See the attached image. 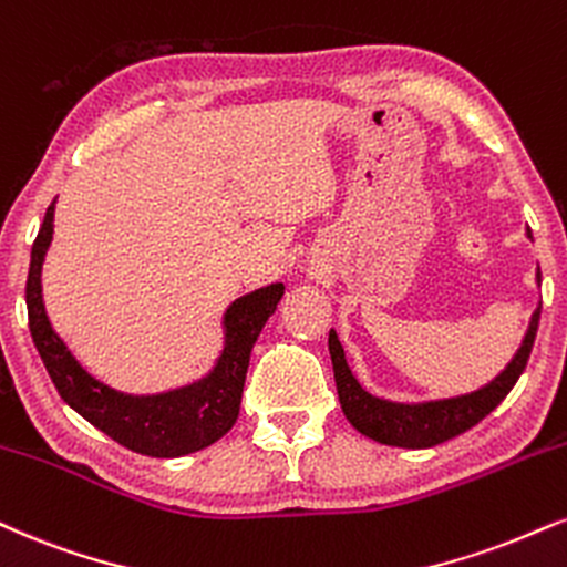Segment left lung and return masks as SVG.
<instances>
[{"label": "left lung", "instance_id": "1", "mask_svg": "<svg viewBox=\"0 0 567 567\" xmlns=\"http://www.w3.org/2000/svg\"><path fill=\"white\" fill-rule=\"evenodd\" d=\"M536 282H542V275H538V271ZM538 317H542V306H536L520 349L515 351L513 361H509L491 383L478 388V391L452 395V399L417 401V404L380 399V395H372L367 388H361L357 374L351 372L349 361H346V351L343 346H340L338 332L330 330V357L332 372H336L340 409H343L346 420H349L361 435H367V439L378 443H385V446L431 449L435 443L454 439V435L478 425L486 414H491L502 404L504 395L513 391L517 378H520L525 364H528L530 349H534Z\"/></svg>", "mask_w": 567, "mask_h": 567}]
</instances>
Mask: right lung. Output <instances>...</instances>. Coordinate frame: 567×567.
<instances>
[{
    "instance_id": "obj_1",
    "label": "right lung",
    "mask_w": 567,
    "mask_h": 567,
    "mask_svg": "<svg viewBox=\"0 0 567 567\" xmlns=\"http://www.w3.org/2000/svg\"><path fill=\"white\" fill-rule=\"evenodd\" d=\"M54 203L58 200H52V206L47 208L44 224L31 248L25 306H29L33 346L60 399L76 409L97 431L145 456L174 460V456L200 452L227 435L240 414L250 351L261 336L266 319L277 311L279 298L285 296V285L271 282L231 301L221 319L224 349L206 378L166 393H121L100 383L79 364V359L68 351L63 338L52 330L50 317H47L42 266L54 231Z\"/></svg>"
}]
</instances>
